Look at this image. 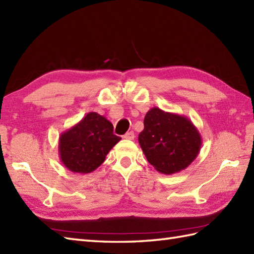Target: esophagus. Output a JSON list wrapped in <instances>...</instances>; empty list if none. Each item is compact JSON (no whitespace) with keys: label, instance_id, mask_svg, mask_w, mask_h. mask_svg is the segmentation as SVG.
Here are the masks:
<instances>
[{"label":"esophagus","instance_id":"obj_1","mask_svg":"<svg viewBox=\"0 0 254 254\" xmlns=\"http://www.w3.org/2000/svg\"><path fill=\"white\" fill-rule=\"evenodd\" d=\"M134 137H135V135H134V133L133 132H127V133H126L123 135V138H126V139H134Z\"/></svg>","mask_w":254,"mask_h":254}]
</instances>
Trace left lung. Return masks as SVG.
I'll use <instances>...</instances> for the list:
<instances>
[{
  "instance_id": "obj_1",
  "label": "left lung",
  "mask_w": 254,
  "mask_h": 254,
  "mask_svg": "<svg viewBox=\"0 0 254 254\" xmlns=\"http://www.w3.org/2000/svg\"><path fill=\"white\" fill-rule=\"evenodd\" d=\"M138 143L148 163L160 174H177L191 165L202 136L190 119L154 107L144 118Z\"/></svg>"
}]
</instances>
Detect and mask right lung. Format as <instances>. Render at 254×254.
<instances>
[{"instance_id":"right-lung-1","label":"right lung","mask_w":254,"mask_h":254,"mask_svg":"<svg viewBox=\"0 0 254 254\" xmlns=\"http://www.w3.org/2000/svg\"><path fill=\"white\" fill-rule=\"evenodd\" d=\"M112 123L97 112H89L59 137V156L74 174H90L104 163L111 148L120 141Z\"/></svg>"}]
</instances>
